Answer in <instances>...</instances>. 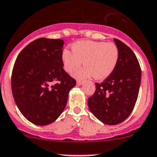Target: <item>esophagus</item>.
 <instances>
[{"mask_svg":"<svg viewBox=\"0 0 157 157\" xmlns=\"http://www.w3.org/2000/svg\"><path fill=\"white\" fill-rule=\"evenodd\" d=\"M82 84H83V81H82V80L77 81V85H82Z\"/></svg>","mask_w":157,"mask_h":157,"instance_id":"1","label":"esophagus"}]
</instances>
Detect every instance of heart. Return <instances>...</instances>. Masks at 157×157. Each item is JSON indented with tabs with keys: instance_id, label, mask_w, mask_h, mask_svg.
<instances>
[{
	"instance_id": "obj_1",
	"label": "heart",
	"mask_w": 157,
	"mask_h": 157,
	"mask_svg": "<svg viewBox=\"0 0 157 157\" xmlns=\"http://www.w3.org/2000/svg\"><path fill=\"white\" fill-rule=\"evenodd\" d=\"M72 51L64 49L62 53L64 69L73 72L82 65L85 66L75 72L78 78L92 76L97 80L108 78L115 69L119 59V49L114 43L80 40L72 45Z\"/></svg>"
}]
</instances>
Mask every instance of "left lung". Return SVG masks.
Masks as SVG:
<instances>
[{"instance_id": "left-lung-1", "label": "left lung", "mask_w": 157, "mask_h": 157, "mask_svg": "<svg viewBox=\"0 0 157 157\" xmlns=\"http://www.w3.org/2000/svg\"><path fill=\"white\" fill-rule=\"evenodd\" d=\"M114 40L119 49L117 66L103 82L95 84V91L88 99L91 112L108 125L118 124L129 117L141 81V69L134 52L121 40Z\"/></svg>"}]
</instances>
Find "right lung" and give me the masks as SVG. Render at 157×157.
Instances as JSON below:
<instances>
[{
    "instance_id": "obj_1",
    "label": "right lung",
    "mask_w": 157,
    "mask_h": 157,
    "mask_svg": "<svg viewBox=\"0 0 157 157\" xmlns=\"http://www.w3.org/2000/svg\"><path fill=\"white\" fill-rule=\"evenodd\" d=\"M64 41L39 38L19 53L12 71L15 103L29 122L44 126L55 121L66 108L76 84L63 69Z\"/></svg>"
}]
</instances>
